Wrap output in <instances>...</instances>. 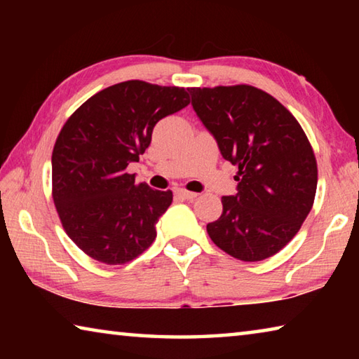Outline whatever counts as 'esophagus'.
I'll return each instance as SVG.
<instances>
[{
	"mask_svg": "<svg viewBox=\"0 0 359 359\" xmlns=\"http://www.w3.org/2000/svg\"><path fill=\"white\" fill-rule=\"evenodd\" d=\"M174 193H175V196H177V198H182V199H194V198L198 196L196 193L188 191V190H184V188H177V190H175Z\"/></svg>",
	"mask_w": 359,
	"mask_h": 359,
	"instance_id": "esophagus-1",
	"label": "esophagus"
}]
</instances>
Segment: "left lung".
Listing matches in <instances>:
<instances>
[{"instance_id": "1", "label": "left lung", "mask_w": 359, "mask_h": 359, "mask_svg": "<svg viewBox=\"0 0 359 359\" xmlns=\"http://www.w3.org/2000/svg\"><path fill=\"white\" fill-rule=\"evenodd\" d=\"M194 112L238 166V193L208 224L212 242L241 261H263L288 244L311 212L317 158L293 114L252 85L188 88Z\"/></svg>"}]
</instances>
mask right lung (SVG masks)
Segmentation results:
<instances>
[{"mask_svg": "<svg viewBox=\"0 0 359 359\" xmlns=\"http://www.w3.org/2000/svg\"><path fill=\"white\" fill-rule=\"evenodd\" d=\"M190 104L182 87L126 81L101 90L66 120L52 151V198L71 241L104 264L130 263L154 244L172 191L126 171L161 118Z\"/></svg>", "mask_w": 359, "mask_h": 359, "instance_id": "add662e5", "label": "right lung"}]
</instances>
